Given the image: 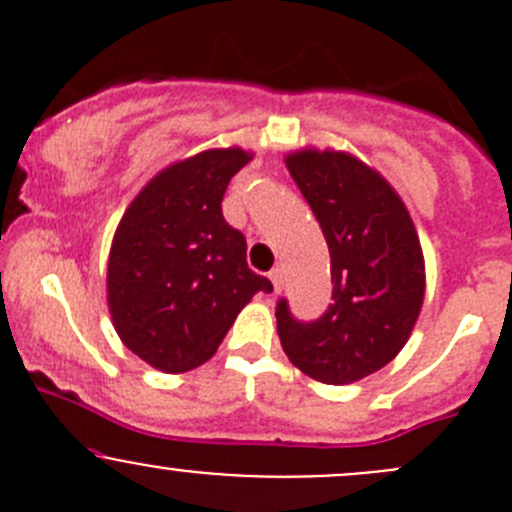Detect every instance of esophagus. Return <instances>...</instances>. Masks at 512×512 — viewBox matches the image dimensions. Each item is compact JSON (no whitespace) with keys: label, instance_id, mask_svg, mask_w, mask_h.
Instances as JSON below:
<instances>
[{"label":"esophagus","instance_id":"34e87169","mask_svg":"<svg viewBox=\"0 0 512 512\" xmlns=\"http://www.w3.org/2000/svg\"><path fill=\"white\" fill-rule=\"evenodd\" d=\"M270 280H272V287H275V292H280L282 289V267H275V270L270 272Z\"/></svg>","mask_w":512,"mask_h":512}]
</instances>
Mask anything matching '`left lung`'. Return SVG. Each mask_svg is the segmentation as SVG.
Here are the masks:
<instances>
[{
  "instance_id": "obj_1",
  "label": "left lung",
  "mask_w": 512,
  "mask_h": 512,
  "mask_svg": "<svg viewBox=\"0 0 512 512\" xmlns=\"http://www.w3.org/2000/svg\"><path fill=\"white\" fill-rule=\"evenodd\" d=\"M324 232L332 260V304L312 322L277 302V332L299 371L322 384H352L389 364L423 304V255L409 210L379 173L339 151L287 158Z\"/></svg>"
}]
</instances>
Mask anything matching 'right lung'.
Instances as JSON below:
<instances>
[{"label":"right lung","mask_w":512,"mask_h":512,"mask_svg":"<svg viewBox=\"0 0 512 512\" xmlns=\"http://www.w3.org/2000/svg\"><path fill=\"white\" fill-rule=\"evenodd\" d=\"M250 153L218 148L158 173L128 205L108 255V309L121 342L168 374L205 364L240 309L272 282L247 267L223 195Z\"/></svg>","instance_id":"obj_1"}]
</instances>
